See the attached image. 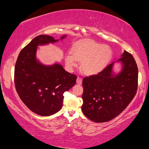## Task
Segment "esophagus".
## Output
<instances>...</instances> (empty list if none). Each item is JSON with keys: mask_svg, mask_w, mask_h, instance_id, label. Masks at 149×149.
<instances>
[{"mask_svg": "<svg viewBox=\"0 0 149 149\" xmlns=\"http://www.w3.org/2000/svg\"><path fill=\"white\" fill-rule=\"evenodd\" d=\"M77 84H79V85L82 84V78H81V77H77Z\"/></svg>", "mask_w": 149, "mask_h": 149, "instance_id": "obj_1", "label": "esophagus"}]
</instances>
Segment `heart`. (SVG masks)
I'll return each mask as SVG.
<instances>
[{"instance_id":"obj_1","label":"heart","mask_w":149,"mask_h":149,"mask_svg":"<svg viewBox=\"0 0 149 149\" xmlns=\"http://www.w3.org/2000/svg\"><path fill=\"white\" fill-rule=\"evenodd\" d=\"M111 48L108 45L84 40L73 47L71 54L66 55L65 62L69 68L77 66V61L81 62V70L87 75H95L102 71L112 57Z\"/></svg>"}]
</instances>
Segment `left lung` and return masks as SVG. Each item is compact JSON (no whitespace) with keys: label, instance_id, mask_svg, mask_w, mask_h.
<instances>
[{"label":"left lung","instance_id":"1","mask_svg":"<svg viewBox=\"0 0 149 149\" xmlns=\"http://www.w3.org/2000/svg\"><path fill=\"white\" fill-rule=\"evenodd\" d=\"M122 69L113 72L115 62L108 65L97 74L83 80V114L96 123H104L117 117L135 96L138 89V70L132 55L125 51L121 58Z\"/></svg>","mask_w":149,"mask_h":149}]
</instances>
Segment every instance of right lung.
<instances>
[{
	"instance_id": "right-lung-1",
	"label": "right lung",
	"mask_w": 149,
	"mask_h": 149,
	"mask_svg": "<svg viewBox=\"0 0 149 149\" xmlns=\"http://www.w3.org/2000/svg\"><path fill=\"white\" fill-rule=\"evenodd\" d=\"M57 41L49 35L37 36L20 52L15 63L16 91L26 107L40 116H50L60 111L63 94L74 86L77 80V75L67 72L61 64L45 66L36 60L38 46Z\"/></svg>"
}]
</instances>
